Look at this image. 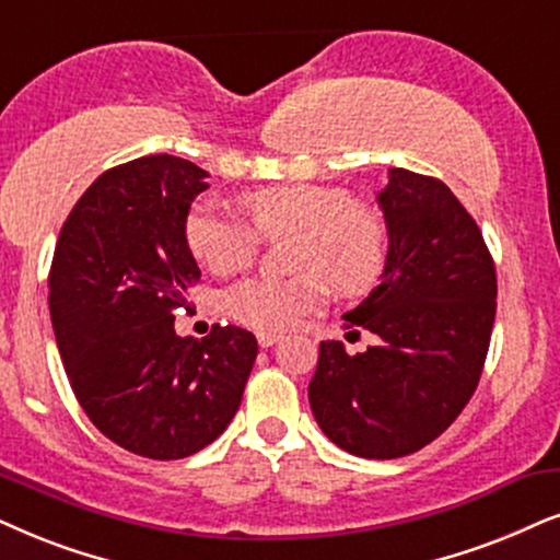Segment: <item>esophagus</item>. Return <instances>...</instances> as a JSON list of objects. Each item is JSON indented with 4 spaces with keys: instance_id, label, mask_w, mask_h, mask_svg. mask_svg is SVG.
<instances>
[{
    "instance_id": "1",
    "label": "esophagus",
    "mask_w": 560,
    "mask_h": 560,
    "mask_svg": "<svg viewBox=\"0 0 560 560\" xmlns=\"http://www.w3.org/2000/svg\"><path fill=\"white\" fill-rule=\"evenodd\" d=\"M256 338H258V343L264 346V349H268V346H273V343L281 341L279 332H271V330H258Z\"/></svg>"
}]
</instances>
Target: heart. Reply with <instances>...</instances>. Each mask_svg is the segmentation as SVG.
<instances>
[{
	"label": "heart",
	"mask_w": 560,
	"mask_h": 560,
	"mask_svg": "<svg viewBox=\"0 0 560 560\" xmlns=\"http://www.w3.org/2000/svg\"><path fill=\"white\" fill-rule=\"evenodd\" d=\"M240 207L253 225L214 203H196L183 224L190 256L214 276H232L256 260L260 235H296L294 268L302 276L289 281L247 279L232 287L224 307L237 323L287 330L323 307L328 281L341 296H362L385 273V224L341 188H260L240 198Z\"/></svg>",
	"instance_id": "1"
}]
</instances>
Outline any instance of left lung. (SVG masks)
<instances>
[{"label": "left lung", "instance_id": "obj_1", "mask_svg": "<svg viewBox=\"0 0 560 560\" xmlns=\"http://www.w3.org/2000/svg\"><path fill=\"white\" fill-rule=\"evenodd\" d=\"M387 266L343 320L377 336L362 353L323 341L310 406L332 444L366 459L419 452L463 413L483 372L497 268L476 219L442 180L393 167L377 194Z\"/></svg>", "mask_w": 560, "mask_h": 560}]
</instances>
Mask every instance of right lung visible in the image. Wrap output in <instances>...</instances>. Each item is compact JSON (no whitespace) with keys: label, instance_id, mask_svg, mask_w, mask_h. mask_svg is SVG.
<instances>
[{"label":"right lung","instance_id":"obj_1","mask_svg":"<svg viewBox=\"0 0 560 560\" xmlns=\"http://www.w3.org/2000/svg\"><path fill=\"white\" fill-rule=\"evenodd\" d=\"M209 173L173 154L110 167L63 222L48 310L69 385L118 447L150 459L203 450L235 419L258 341L237 325L180 338L196 284L183 224Z\"/></svg>","mask_w":560,"mask_h":560}]
</instances>
